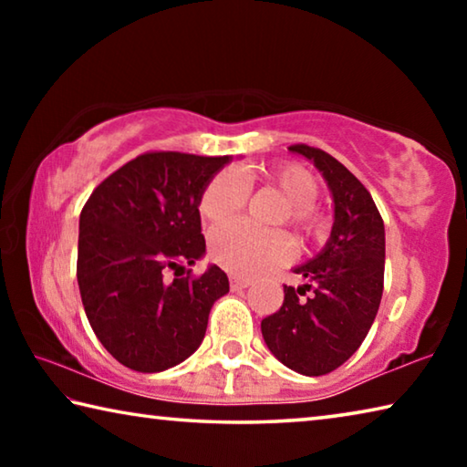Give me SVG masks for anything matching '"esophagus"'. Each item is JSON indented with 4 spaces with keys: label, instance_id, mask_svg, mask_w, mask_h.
Returning <instances> with one entry per match:
<instances>
[{
    "label": "esophagus",
    "instance_id": "34e87169",
    "mask_svg": "<svg viewBox=\"0 0 467 467\" xmlns=\"http://www.w3.org/2000/svg\"><path fill=\"white\" fill-rule=\"evenodd\" d=\"M253 284L251 278H243V275H231V286L233 288H249Z\"/></svg>",
    "mask_w": 467,
    "mask_h": 467
}]
</instances>
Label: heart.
Listing matches in <instances>:
<instances>
[{
  "mask_svg": "<svg viewBox=\"0 0 467 467\" xmlns=\"http://www.w3.org/2000/svg\"><path fill=\"white\" fill-rule=\"evenodd\" d=\"M262 179L286 200L280 223L288 220L305 236H319L323 233V220L311 205L319 187L309 171L298 164H275L262 171ZM247 197L249 185L241 172L224 169L203 187L200 214L212 224L224 223L243 210ZM210 255L228 272L253 275L290 262L295 244L282 231H259L247 223H226L212 231Z\"/></svg>",
  "mask_w": 467,
  "mask_h": 467,
  "instance_id": "heart-1",
  "label": "heart"
}]
</instances>
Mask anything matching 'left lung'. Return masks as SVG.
<instances>
[{
    "mask_svg": "<svg viewBox=\"0 0 467 467\" xmlns=\"http://www.w3.org/2000/svg\"><path fill=\"white\" fill-rule=\"evenodd\" d=\"M326 179L334 202L331 234L317 255L292 267L306 280L284 286L280 311L262 321L267 348L284 367L305 377L336 370L365 342L383 295L385 226L365 185L319 148H288ZM314 295L300 299L305 289Z\"/></svg>",
    "mask_w": 467,
    "mask_h": 467,
    "instance_id": "obj_1",
    "label": "left lung"
}]
</instances>
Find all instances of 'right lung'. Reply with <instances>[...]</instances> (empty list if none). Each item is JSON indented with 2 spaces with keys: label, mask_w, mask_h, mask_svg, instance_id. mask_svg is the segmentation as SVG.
I'll return each mask as SVG.
<instances>
[{
  "label": "right lung",
  "mask_w": 467,
  "mask_h": 467,
  "mask_svg": "<svg viewBox=\"0 0 467 467\" xmlns=\"http://www.w3.org/2000/svg\"><path fill=\"white\" fill-rule=\"evenodd\" d=\"M233 156L150 152L94 189L80 214L78 286L90 327L115 360L161 373L200 348L210 309L228 278L208 265L200 278L167 270L205 255L200 197Z\"/></svg>",
  "instance_id": "add662e5"
}]
</instances>
